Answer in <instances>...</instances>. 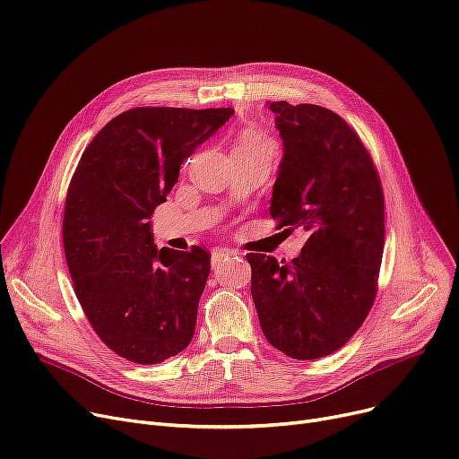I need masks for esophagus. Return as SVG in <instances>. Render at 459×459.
Here are the masks:
<instances>
[{
	"instance_id": "obj_1",
	"label": "esophagus",
	"mask_w": 459,
	"mask_h": 459,
	"mask_svg": "<svg viewBox=\"0 0 459 459\" xmlns=\"http://www.w3.org/2000/svg\"><path fill=\"white\" fill-rule=\"evenodd\" d=\"M236 251L229 249V247H221V249H213L212 253V266H219L223 264V261H227L229 256H234Z\"/></svg>"
}]
</instances>
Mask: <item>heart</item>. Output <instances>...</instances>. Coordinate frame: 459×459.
Masks as SVG:
<instances>
[{"mask_svg":"<svg viewBox=\"0 0 459 459\" xmlns=\"http://www.w3.org/2000/svg\"><path fill=\"white\" fill-rule=\"evenodd\" d=\"M236 150H242V152L266 150V152H272V143H270V138L264 136L263 133H258L255 129H244L236 138Z\"/></svg>","mask_w":459,"mask_h":459,"instance_id":"heart-1","label":"heart"}]
</instances>
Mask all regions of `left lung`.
I'll return each instance as SVG.
<instances>
[{"instance_id":"left-lung-1","label":"left lung","mask_w":459,"mask_h":459,"mask_svg":"<svg viewBox=\"0 0 459 459\" xmlns=\"http://www.w3.org/2000/svg\"><path fill=\"white\" fill-rule=\"evenodd\" d=\"M285 155L270 215L307 230L300 256L247 253L266 340L294 360L340 351L373 307L385 249V193L371 153L345 119L318 105L270 103Z\"/></svg>"}]
</instances>
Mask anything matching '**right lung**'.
Masks as SVG:
<instances>
[{
	"label": "right lung",
	"mask_w": 459,
	"mask_h": 459,
	"mask_svg": "<svg viewBox=\"0 0 459 459\" xmlns=\"http://www.w3.org/2000/svg\"><path fill=\"white\" fill-rule=\"evenodd\" d=\"M232 108L138 107L95 134L71 178L64 249L74 294L101 342L134 364H161L193 340L210 251L157 249L152 215L186 159Z\"/></svg>",
	"instance_id": "1"
}]
</instances>
